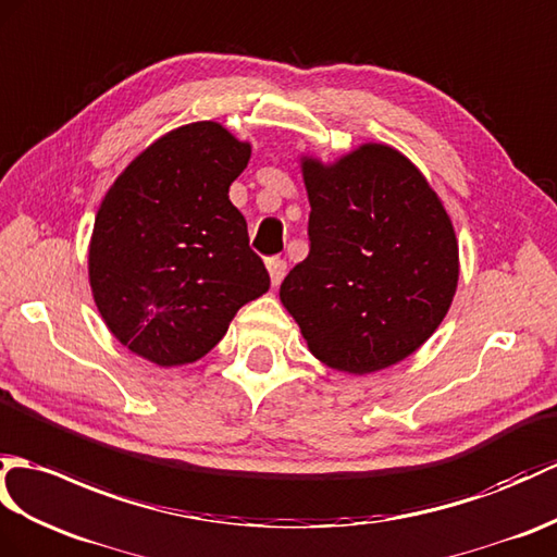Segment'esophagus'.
<instances>
[{"instance_id": "1", "label": "esophagus", "mask_w": 557, "mask_h": 557, "mask_svg": "<svg viewBox=\"0 0 557 557\" xmlns=\"http://www.w3.org/2000/svg\"><path fill=\"white\" fill-rule=\"evenodd\" d=\"M268 275H270V284L277 287V284L287 275V263L282 261V258H270L268 261Z\"/></svg>"}]
</instances>
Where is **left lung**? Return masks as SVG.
I'll return each instance as SVG.
<instances>
[{
    "mask_svg": "<svg viewBox=\"0 0 557 557\" xmlns=\"http://www.w3.org/2000/svg\"><path fill=\"white\" fill-rule=\"evenodd\" d=\"M299 161L310 253L280 284V301L322 366L346 374L392 368L454 304V220L420 168L382 141L334 161Z\"/></svg>",
    "mask_w": 557,
    "mask_h": 557,
    "instance_id": "1",
    "label": "left lung"
}]
</instances>
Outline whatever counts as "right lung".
<instances>
[{
	"label": "right lung",
	"instance_id": "obj_1",
	"mask_svg": "<svg viewBox=\"0 0 557 557\" xmlns=\"http://www.w3.org/2000/svg\"><path fill=\"white\" fill-rule=\"evenodd\" d=\"M251 141L197 121L153 139L103 194L87 249L101 320L159 368L197 363L270 287L230 185Z\"/></svg>",
	"mask_w": 557,
	"mask_h": 557
}]
</instances>
